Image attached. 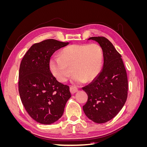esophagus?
Instances as JSON below:
<instances>
[{"label":"esophagus","instance_id":"1","mask_svg":"<svg viewBox=\"0 0 147 147\" xmlns=\"http://www.w3.org/2000/svg\"><path fill=\"white\" fill-rule=\"evenodd\" d=\"M77 91H78L77 88L75 87V86H70V91L71 93H72V94H74V93L76 92Z\"/></svg>","mask_w":147,"mask_h":147}]
</instances>
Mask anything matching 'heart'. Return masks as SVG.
Returning <instances> with one entry per match:
<instances>
[{"mask_svg": "<svg viewBox=\"0 0 147 147\" xmlns=\"http://www.w3.org/2000/svg\"><path fill=\"white\" fill-rule=\"evenodd\" d=\"M103 62V51L98 44H74L65 47L60 56H53L50 61L51 72L59 82H64L72 73L75 83L91 82L99 75Z\"/></svg>", "mask_w": 147, "mask_h": 147, "instance_id": "b5f03b06", "label": "heart"}]
</instances>
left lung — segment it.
<instances>
[{
    "instance_id": "left-lung-1",
    "label": "left lung",
    "mask_w": 147,
    "mask_h": 147,
    "mask_svg": "<svg viewBox=\"0 0 147 147\" xmlns=\"http://www.w3.org/2000/svg\"><path fill=\"white\" fill-rule=\"evenodd\" d=\"M103 51V69L96 79L83 88L88 101L83 109L86 117L96 123L113 118L121 110L127 97L128 82L121 56L104 37H92Z\"/></svg>"
}]
</instances>
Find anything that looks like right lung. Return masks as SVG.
Listing matches in <instances>:
<instances>
[{"instance_id":"right-lung-1","label":"right lung","mask_w":147,"mask_h":147,"mask_svg":"<svg viewBox=\"0 0 147 147\" xmlns=\"http://www.w3.org/2000/svg\"><path fill=\"white\" fill-rule=\"evenodd\" d=\"M69 42L47 39L36 43L20 67L18 90L26 112L37 122L50 124L63 115L71 97L69 86L57 81L50 69V57Z\"/></svg>"}]
</instances>
